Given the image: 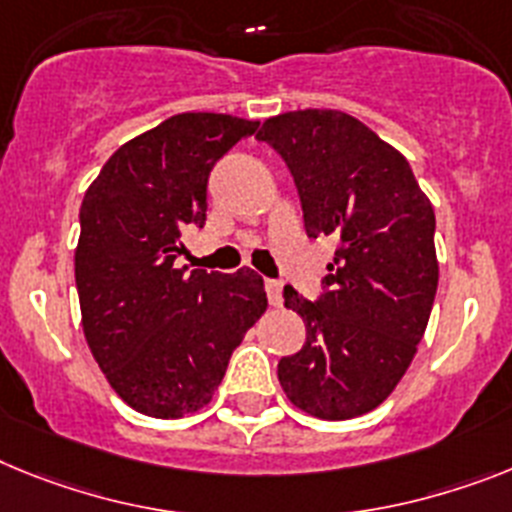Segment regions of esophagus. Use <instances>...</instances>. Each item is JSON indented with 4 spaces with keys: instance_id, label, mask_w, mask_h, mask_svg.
<instances>
[{
    "instance_id": "34e87169",
    "label": "esophagus",
    "mask_w": 512,
    "mask_h": 512,
    "mask_svg": "<svg viewBox=\"0 0 512 512\" xmlns=\"http://www.w3.org/2000/svg\"><path fill=\"white\" fill-rule=\"evenodd\" d=\"M265 291H268L270 304H273V307H281V302H283V296H281L283 283L281 281H273V278H268V281H265Z\"/></svg>"
}]
</instances>
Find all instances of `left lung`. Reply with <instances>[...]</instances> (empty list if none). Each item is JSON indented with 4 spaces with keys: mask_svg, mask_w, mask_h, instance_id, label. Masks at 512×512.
Here are the masks:
<instances>
[{
    "mask_svg": "<svg viewBox=\"0 0 512 512\" xmlns=\"http://www.w3.org/2000/svg\"><path fill=\"white\" fill-rule=\"evenodd\" d=\"M257 140L289 166L309 239H336L315 302L283 289L286 307L307 322V341L278 362L281 388L320 419L362 416L393 393L427 330L435 210L409 161L343 111L278 114Z\"/></svg>",
    "mask_w": 512,
    "mask_h": 512,
    "instance_id": "8db88e82",
    "label": "left lung"
}]
</instances>
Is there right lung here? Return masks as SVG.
<instances>
[{"instance_id": "add662e5", "label": "right lung", "mask_w": 512, "mask_h": 512, "mask_svg": "<svg viewBox=\"0 0 512 512\" xmlns=\"http://www.w3.org/2000/svg\"><path fill=\"white\" fill-rule=\"evenodd\" d=\"M257 122L176 114L124 143L80 208L75 281L83 330L111 388L156 419L203 409L234 349L268 309L255 270L176 268L179 236L203 226L208 176Z\"/></svg>"}]
</instances>
